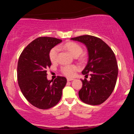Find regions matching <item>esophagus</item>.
<instances>
[{"instance_id":"1","label":"esophagus","mask_w":134,"mask_h":134,"mask_svg":"<svg viewBox=\"0 0 134 134\" xmlns=\"http://www.w3.org/2000/svg\"><path fill=\"white\" fill-rule=\"evenodd\" d=\"M67 81H73L74 80V79L73 78H67Z\"/></svg>"}]
</instances>
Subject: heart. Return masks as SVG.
<instances>
[{
  "mask_svg": "<svg viewBox=\"0 0 134 134\" xmlns=\"http://www.w3.org/2000/svg\"><path fill=\"white\" fill-rule=\"evenodd\" d=\"M64 48L70 52V54L74 57H78L82 52V48L79 44L75 42L67 43L64 44ZM59 52V47H55L50 50L49 53V58L52 63L57 62L58 58V54ZM78 69L76 65H65L62 68V72L65 76L68 77H72L74 75L75 72Z\"/></svg>",
  "mask_w": 134,
  "mask_h": 134,
  "instance_id": "obj_1",
  "label": "heart"
}]
</instances>
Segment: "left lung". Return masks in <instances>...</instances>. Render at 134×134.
I'll use <instances>...</instances> for the list:
<instances>
[{
  "instance_id": "8db88e82",
  "label": "left lung",
  "mask_w": 134,
  "mask_h": 134,
  "mask_svg": "<svg viewBox=\"0 0 134 134\" xmlns=\"http://www.w3.org/2000/svg\"><path fill=\"white\" fill-rule=\"evenodd\" d=\"M70 40L82 43L87 48L88 61L82 71L90 81L81 80L82 86L79 91L80 99L85 103L98 105L111 94L116 85L118 65L115 55L108 44L100 38L83 35Z\"/></svg>"
}]
</instances>
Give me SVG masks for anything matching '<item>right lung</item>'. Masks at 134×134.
Wrapping results in <instances>:
<instances>
[{"mask_svg":"<svg viewBox=\"0 0 134 134\" xmlns=\"http://www.w3.org/2000/svg\"><path fill=\"white\" fill-rule=\"evenodd\" d=\"M62 40L40 37L24 48L18 63V84L23 94L34 107L50 108L60 100L67 79L58 76L54 81L47 79V69L51 65L50 50Z\"/></svg>","mask_w":134,"mask_h":134,"instance_id":"obj_1","label":"right lung"}]
</instances>
